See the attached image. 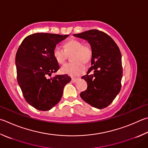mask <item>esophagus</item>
<instances>
[{"instance_id":"obj_1","label":"esophagus","mask_w":148,"mask_h":148,"mask_svg":"<svg viewBox=\"0 0 148 148\" xmlns=\"http://www.w3.org/2000/svg\"><path fill=\"white\" fill-rule=\"evenodd\" d=\"M77 77H72L71 82H72V83H75V82H77Z\"/></svg>"}]
</instances>
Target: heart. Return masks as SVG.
<instances>
[{
  "mask_svg": "<svg viewBox=\"0 0 148 148\" xmlns=\"http://www.w3.org/2000/svg\"><path fill=\"white\" fill-rule=\"evenodd\" d=\"M63 48L56 46L53 49L52 54L56 62L60 65L65 63L67 56H71V63H66L61 68L63 74L72 76L82 74L85 71L84 63H88L92 58L93 50L90 45L83 43L79 39H71L63 44Z\"/></svg>",
  "mask_w": 148,
  "mask_h": 148,
  "instance_id": "b5f03b06",
  "label": "heart"
}]
</instances>
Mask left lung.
Listing matches in <instances>:
<instances>
[{
	"label": "left lung",
	"instance_id": "1",
	"mask_svg": "<svg viewBox=\"0 0 148 148\" xmlns=\"http://www.w3.org/2000/svg\"><path fill=\"white\" fill-rule=\"evenodd\" d=\"M74 36L88 41L93 50L92 66L82 77L87 82V88L80 96L94 107L106 108L114 100L122 87L123 69L119 48L109 35L98 29Z\"/></svg>",
	"mask_w": 148,
	"mask_h": 148
}]
</instances>
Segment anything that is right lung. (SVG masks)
I'll list each match as a JSON object with an SVG mask.
<instances>
[{
	"label": "right lung",
	"instance_id": "add662e5",
	"mask_svg": "<svg viewBox=\"0 0 148 148\" xmlns=\"http://www.w3.org/2000/svg\"><path fill=\"white\" fill-rule=\"evenodd\" d=\"M69 35L36 33L25 37L15 56L17 79L24 98L32 107L48 111L60 101L63 88L71 82L67 74L47 78L60 69L53 57L56 45Z\"/></svg>",
	"mask_w": 148,
	"mask_h": 148
}]
</instances>
